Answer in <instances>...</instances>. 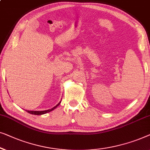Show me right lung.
<instances>
[{
  "mask_svg": "<svg viewBox=\"0 0 150 150\" xmlns=\"http://www.w3.org/2000/svg\"><path fill=\"white\" fill-rule=\"evenodd\" d=\"M60 103H61V101H60V103H58V104H57L56 106L53 107V108L48 109V110H45V111H28V110H27L26 111L28 113H30V114H33V115H43V114H45V113H47L48 112H50V111H52V110H54V109H56V107L60 104Z\"/></svg>",
  "mask_w": 150,
  "mask_h": 150,
  "instance_id": "add662e5",
  "label": "right lung"
}]
</instances>
